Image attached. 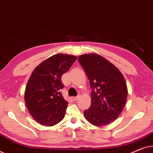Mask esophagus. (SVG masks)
<instances>
[{"label":"esophagus","mask_w":153,"mask_h":153,"mask_svg":"<svg viewBox=\"0 0 153 153\" xmlns=\"http://www.w3.org/2000/svg\"><path fill=\"white\" fill-rule=\"evenodd\" d=\"M79 98V96H74V97H72V99L75 101V100H77Z\"/></svg>","instance_id":"obj_1"}]
</instances>
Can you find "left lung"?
<instances>
[{
    "label": "left lung",
    "instance_id": "obj_1",
    "mask_svg": "<svg viewBox=\"0 0 153 153\" xmlns=\"http://www.w3.org/2000/svg\"><path fill=\"white\" fill-rule=\"evenodd\" d=\"M91 89V106L84 111L85 119L96 126H103L117 119L126 105L128 88L120 71L95 53L78 57Z\"/></svg>",
    "mask_w": 153,
    "mask_h": 153
}]
</instances>
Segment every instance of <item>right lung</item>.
<instances>
[{
    "label": "right lung",
    "instance_id": "1",
    "mask_svg": "<svg viewBox=\"0 0 153 153\" xmlns=\"http://www.w3.org/2000/svg\"><path fill=\"white\" fill-rule=\"evenodd\" d=\"M77 57L57 54L40 64L32 74L25 92V102L33 119L52 126L64 119L68 102L62 95V76L68 71Z\"/></svg>",
    "mask_w": 153,
    "mask_h": 153
}]
</instances>
